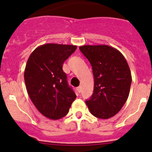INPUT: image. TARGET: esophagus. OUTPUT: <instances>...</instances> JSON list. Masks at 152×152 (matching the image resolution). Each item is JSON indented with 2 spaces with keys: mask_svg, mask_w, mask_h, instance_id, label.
<instances>
[{
  "mask_svg": "<svg viewBox=\"0 0 152 152\" xmlns=\"http://www.w3.org/2000/svg\"><path fill=\"white\" fill-rule=\"evenodd\" d=\"M76 90H77L78 93H80L81 92H82V87H81V86H79V87H78L77 88H76Z\"/></svg>",
  "mask_w": 152,
  "mask_h": 152,
  "instance_id": "obj_1",
  "label": "esophagus"
}]
</instances>
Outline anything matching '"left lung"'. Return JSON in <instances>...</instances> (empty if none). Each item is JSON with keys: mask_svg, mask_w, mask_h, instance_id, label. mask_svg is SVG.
<instances>
[{"mask_svg": "<svg viewBox=\"0 0 152 152\" xmlns=\"http://www.w3.org/2000/svg\"><path fill=\"white\" fill-rule=\"evenodd\" d=\"M79 49L90 62L94 76V90L86 101L93 115L108 119L115 115L126 102L132 75L125 57L107 45H82Z\"/></svg>", "mask_w": 152, "mask_h": 152, "instance_id": "8db88e82", "label": "left lung"}]
</instances>
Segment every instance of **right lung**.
Returning <instances> with one entry per match:
<instances>
[{
  "instance_id": "obj_1",
  "label": "right lung",
  "mask_w": 152,
  "mask_h": 152,
  "mask_svg": "<svg viewBox=\"0 0 152 152\" xmlns=\"http://www.w3.org/2000/svg\"><path fill=\"white\" fill-rule=\"evenodd\" d=\"M76 48L73 45L44 44L37 48L27 61L24 79L28 94L38 111L49 119L66 115L76 98L62 70L64 62Z\"/></svg>"
}]
</instances>
